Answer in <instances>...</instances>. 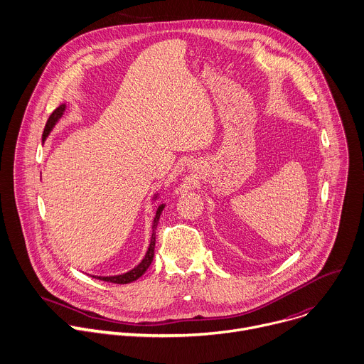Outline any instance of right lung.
Here are the masks:
<instances>
[{
    "label": "right lung",
    "instance_id": "add662e5",
    "mask_svg": "<svg viewBox=\"0 0 364 364\" xmlns=\"http://www.w3.org/2000/svg\"><path fill=\"white\" fill-rule=\"evenodd\" d=\"M65 105H61L58 106L48 117L47 123H46V127H44V132H43V141H46V139L48 137V134L51 133V130L54 129V126L58 123V120L63 117L64 112H65ZM159 199V192H156L154 195V202ZM166 203H161L158 208H156V212H155V218H154V223H152V235H151V242H149V247H148V251L146 254H144L143 259L134 267L132 268L130 271L127 272H123V274H119V275H107V277H102V275H92L93 278L96 279H102V281H107V282H114V284H129L132 281H136L137 278H140L144 272H146V269L151 267L152 261H154V257H155V242H156V228H158V224H159V218H161V213L162 210L165 209Z\"/></svg>",
    "mask_w": 364,
    "mask_h": 364
}]
</instances>
